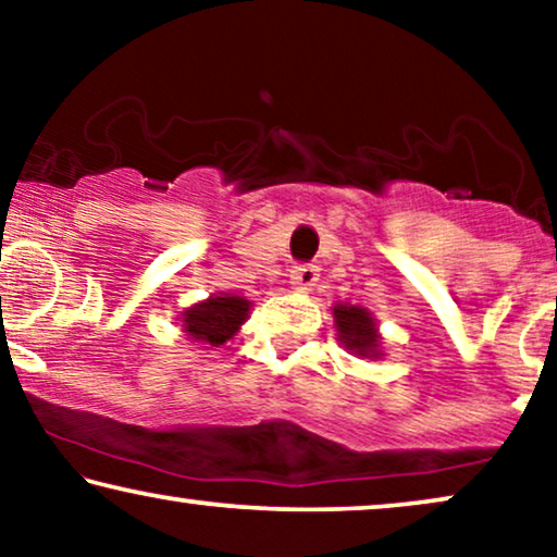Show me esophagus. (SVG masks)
I'll use <instances>...</instances> for the list:
<instances>
[{
  "label": "esophagus",
  "mask_w": 557,
  "mask_h": 557,
  "mask_svg": "<svg viewBox=\"0 0 557 557\" xmlns=\"http://www.w3.org/2000/svg\"><path fill=\"white\" fill-rule=\"evenodd\" d=\"M319 281V269L317 265H294L292 269V286L296 292H311V286H314Z\"/></svg>",
  "instance_id": "obj_1"
}]
</instances>
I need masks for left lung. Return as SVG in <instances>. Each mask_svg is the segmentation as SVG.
<instances>
[{"label":"left lung","instance_id":"1","mask_svg":"<svg viewBox=\"0 0 557 557\" xmlns=\"http://www.w3.org/2000/svg\"><path fill=\"white\" fill-rule=\"evenodd\" d=\"M332 317L342 347L357 357H383V337L368 309L355 304H334Z\"/></svg>","mask_w":557,"mask_h":557}]
</instances>
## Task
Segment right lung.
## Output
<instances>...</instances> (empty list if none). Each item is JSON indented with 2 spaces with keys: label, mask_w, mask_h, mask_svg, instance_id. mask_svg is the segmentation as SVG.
I'll list each match as a JSON object with an SVG mask.
<instances>
[{
  "label": "right lung",
  "mask_w": 557,
  "mask_h": 557,
  "mask_svg": "<svg viewBox=\"0 0 557 557\" xmlns=\"http://www.w3.org/2000/svg\"><path fill=\"white\" fill-rule=\"evenodd\" d=\"M248 314V299L233 294H215L200 304H193L187 311H182V330L187 332V337L193 342H200V345H208L205 349H212L233 339Z\"/></svg>",
  "instance_id": "right-lung-1"
}]
</instances>
